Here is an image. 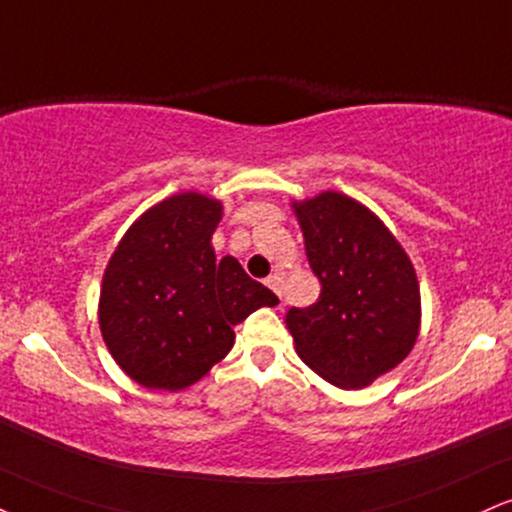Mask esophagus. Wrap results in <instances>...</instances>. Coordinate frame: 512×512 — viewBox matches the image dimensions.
<instances>
[{
	"label": "esophagus",
	"mask_w": 512,
	"mask_h": 512,
	"mask_svg": "<svg viewBox=\"0 0 512 512\" xmlns=\"http://www.w3.org/2000/svg\"><path fill=\"white\" fill-rule=\"evenodd\" d=\"M264 283H267V286L272 288V291L281 298V286H283V274L281 272H274L272 276H267V281H264Z\"/></svg>",
	"instance_id": "34e87169"
}]
</instances>
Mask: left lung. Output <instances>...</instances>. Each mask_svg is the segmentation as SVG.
<instances>
[{
	"label": "left lung",
	"instance_id": "left-lung-1",
	"mask_svg": "<svg viewBox=\"0 0 512 512\" xmlns=\"http://www.w3.org/2000/svg\"><path fill=\"white\" fill-rule=\"evenodd\" d=\"M317 303L286 326L307 367L338 389H365L410 355L420 334V283L410 257L372 209L326 190L293 202Z\"/></svg>",
	"mask_w": 512,
	"mask_h": 512
}]
</instances>
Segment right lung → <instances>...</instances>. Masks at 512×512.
I'll return each instance as SVG.
<instances>
[{"label":"right lung","mask_w":512,"mask_h":512,"mask_svg":"<svg viewBox=\"0 0 512 512\" xmlns=\"http://www.w3.org/2000/svg\"><path fill=\"white\" fill-rule=\"evenodd\" d=\"M221 202L178 193L150 207L102 276L100 331L123 372L147 389L181 391L233 348V326L279 298L236 257L217 260Z\"/></svg>","instance_id":"right-lung-1"}]
</instances>
